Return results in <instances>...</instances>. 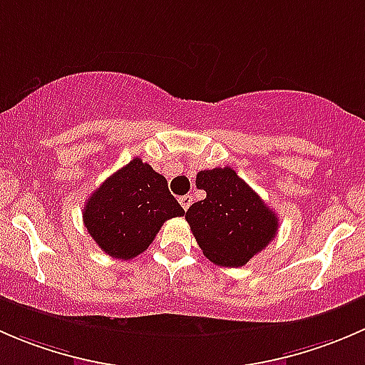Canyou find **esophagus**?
I'll return each mask as SVG.
<instances>
[{
    "label": "esophagus",
    "instance_id": "1",
    "mask_svg": "<svg viewBox=\"0 0 365 365\" xmlns=\"http://www.w3.org/2000/svg\"><path fill=\"white\" fill-rule=\"evenodd\" d=\"M180 205H182L183 210H189V206L192 205V196H189V194H185V196L180 197Z\"/></svg>",
    "mask_w": 365,
    "mask_h": 365
}]
</instances>
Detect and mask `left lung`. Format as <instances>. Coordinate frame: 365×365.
I'll use <instances>...</instances> for the list:
<instances>
[{"label":"left lung","mask_w":365,"mask_h":365,"mask_svg":"<svg viewBox=\"0 0 365 365\" xmlns=\"http://www.w3.org/2000/svg\"><path fill=\"white\" fill-rule=\"evenodd\" d=\"M196 185L206 197L187 210L185 219L210 261L219 267H244L274 240L277 215L235 169L200 171Z\"/></svg>","instance_id":"left-lung-1"}]
</instances>
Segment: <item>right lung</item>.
I'll use <instances>...</instances> for the list:
<instances>
[{
  "instance_id": "add662e5",
  "label": "right lung",
  "mask_w": 365,
  "mask_h": 365,
  "mask_svg": "<svg viewBox=\"0 0 365 365\" xmlns=\"http://www.w3.org/2000/svg\"><path fill=\"white\" fill-rule=\"evenodd\" d=\"M185 215L168 189V180L141 159L118 169L90 196L83 210L88 233L118 259L145 252L162 224Z\"/></svg>"
}]
</instances>
